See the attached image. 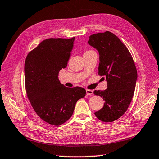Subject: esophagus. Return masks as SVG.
Listing matches in <instances>:
<instances>
[{
    "label": "esophagus",
    "instance_id": "esophagus-1",
    "mask_svg": "<svg viewBox=\"0 0 159 159\" xmlns=\"http://www.w3.org/2000/svg\"><path fill=\"white\" fill-rule=\"evenodd\" d=\"M86 95H92L93 94V90H90V89H86Z\"/></svg>",
    "mask_w": 159,
    "mask_h": 159
}]
</instances>
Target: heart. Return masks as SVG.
Here are the masks:
<instances>
[{"label": "heart", "instance_id": "obj_1", "mask_svg": "<svg viewBox=\"0 0 159 159\" xmlns=\"http://www.w3.org/2000/svg\"><path fill=\"white\" fill-rule=\"evenodd\" d=\"M93 51V50H88V51H86L85 53H86V52H89V51Z\"/></svg>", "mask_w": 159, "mask_h": 159}]
</instances>
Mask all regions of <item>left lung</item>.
Listing matches in <instances>:
<instances>
[{"label": "left lung", "instance_id": "1", "mask_svg": "<svg viewBox=\"0 0 159 159\" xmlns=\"http://www.w3.org/2000/svg\"><path fill=\"white\" fill-rule=\"evenodd\" d=\"M88 43L99 51L98 75L108 83L106 90L94 91L105 100L95 115L100 121L112 122L126 112L133 98L137 79L134 61L125 45L111 31L94 34Z\"/></svg>", "mask_w": 159, "mask_h": 159}]
</instances>
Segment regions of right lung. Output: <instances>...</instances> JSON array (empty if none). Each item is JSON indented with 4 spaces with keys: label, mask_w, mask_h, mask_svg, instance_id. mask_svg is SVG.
<instances>
[{
    "label": "right lung",
    "mask_w": 159,
    "mask_h": 159,
    "mask_svg": "<svg viewBox=\"0 0 159 159\" xmlns=\"http://www.w3.org/2000/svg\"><path fill=\"white\" fill-rule=\"evenodd\" d=\"M74 40V37L47 39L31 50L25 60L27 98L40 119L53 125L69 120L77 100L86 95L84 88H68L58 79L60 70L67 66Z\"/></svg>",
    "instance_id": "add662e5"
}]
</instances>
